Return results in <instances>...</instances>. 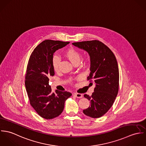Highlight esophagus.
I'll use <instances>...</instances> for the list:
<instances>
[{
	"mask_svg": "<svg viewBox=\"0 0 146 146\" xmlns=\"http://www.w3.org/2000/svg\"><path fill=\"white\" fill-rule=\"evenodd\" d=\"M74 96L76 97V98H81L83 97V94H80V93H74Z\"/></svg>",
	"mask_w": 146,
	"mask_h": 146,
	"instance_id": "34e87169",
	"label": "esophagus"
}]
</instances>
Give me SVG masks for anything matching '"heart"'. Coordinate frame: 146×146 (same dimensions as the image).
Wrapping results in <instances>:
<instances>
[{"instance_id": "b5f03b06", "label": "heart", "mask_w": 146, "mask_h": 146, "mask_svg": "<svg viewBox=\"0 0 146 146\" xmlns=\"http://www.w3.org/2000/svg\"><path fill=\"white\" fill-rule=\"evenodd\" d=\"M65 56L73 64L79 63L81 59L80 53L74 48H69L65 52ZM61 61V58L57 54L53 55L52 60V64L54 71L58 70L59 66Z\"/></svg>"}]
</instances>
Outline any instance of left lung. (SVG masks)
I'll return each instance as SVG.
<instances>
[{
    "instance_id": "left-lung-1",
    "label": "left lung",
    "mask_w": 146,
    "mask_h": 146,
    "mask_svg": "<svg viewBox=\"0 0 146 146\" xmlns=\"http://www.w3.org/2000/svg\"><path fill=\"white\" fill-rule=\"evenodd\" d=\"M72 44L88 53L90 73L87 79H92L96 85L91 96H84L90 104L83 113L92 118H99L110 110L118 93L119 72L117 60L110 49L98 40Z\"/></svg>"
}]
</instances>
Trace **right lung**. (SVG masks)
Listing matches in <instances>:
<instances>
[{
    "instance_id": "1",
    "label": "right lung",
    "mask_w": 146,
    "mask_h": 146,
    "mask_svg": "<svg viewBox=\"0 0 146 146\" xmlns=\"http://www.w3.org/2000/svg\"><path fill=\"white\" fill-rule=\"evenodd\" d=\"M70 42L46 40L39 44L31 53L27 67L25 87L30 104L42 118L52 119L58 116L64 102L72 96L68 92L57 90L52 92L49 78L54 76L52 64L54 53Z\"/></svg>"
}]
</instances>
